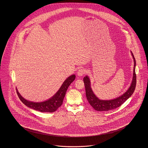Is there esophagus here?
I'll return each instance as SVG.
<instances>
[{"mask_svg":"<svg viewBox=\"0 0 148 148\" xmlns=\"http://www.w3.org/2000/svg\"><path fill=\"white\" fill-rule=\"evenodd\" d=\"M85 70L84 68H81L77 73V76L81 77V76H83V75L84 74H85Z\"/></svg>","mask_w":148,"mask_h":148,"instance_id":"esophagus-1","label":"esophagus"}]
</instances>
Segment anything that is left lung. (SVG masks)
Returning a JSON list of instances; mask_svg holds the SVG:
<instances>
[{
  "instance_id": "1",
  "label": "left lung",
  "mask_w": 148,
  "mask_h": 148,
  "mask_svg": "<svg viewBox=\"0 0 148 148\" xmlns=\"http://www.w3.org/2000/svg\"><path fill=\"white\" fill-rule=\"evenodd\" d=\"M134 61V67L133 72V77L131 84L129 89L123 94L117 97L116 98L111 100H101L99 99L94 94L90 86V81L89 77L86 76L84 78V82L85 86L86 95V98L90 105L94 110L98 111H108L112 110L119 107L124 103H125L131 95L134 93L136 85V74L135 72L136 68V60L132 53L131 51Z\"/></svg>"
}]
</instances>
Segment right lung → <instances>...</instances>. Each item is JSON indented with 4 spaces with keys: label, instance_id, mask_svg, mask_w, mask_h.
I'll list each match as a JSON object with an SVG mask.
<instances>
[{
    "label": "right lung",
    "instance_id": "obj_1",
    "mask_svg": "<svg viewBox=\"0 0 148 148\" xmlns=\"http://www.w3.org/2000/svg\"><path fill=\"white\" fill-rule=\"evenodd\" d=\"M75 79V75L74 74L69 76L63 82L58 91L51 98L42 102L37 103L27 100L23 97L16 88L17 93L21 101L28 108L41 112H54L62 105L68 88Z\"/></svg>",
    "mask_w": 148,
    "mask_h": 148
}]
</instances>
